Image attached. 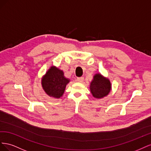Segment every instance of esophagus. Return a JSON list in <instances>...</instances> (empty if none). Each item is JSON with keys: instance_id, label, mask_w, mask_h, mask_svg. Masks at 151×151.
Segmentation results:
<instances>
[{"instance_id": "34e87169", "label": "esophagus", "mask_w": 151, "mask_h": 151, "mask_svg": "<svg viewBox=\"0 0 151 151\" xmlns=\"http://www.w3.org/2000/svg\"><path fill=\"white\" fill-rule=\"evenodd\" d=\"M76 81H77V82H79V83H83V82L84 81V77H77Z\"/></svg>"}]
</instances>
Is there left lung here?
<instances>
[{
	"label": "left lung",
	"instance_id": "1",
	"mask_svg": "<svg viewBox=\"0 0 151 151\" xmlns=\"http://www.w3.org/2000/svg\"><path fill=\"white\" fill-rule=\"evenodd\" d=\"M91 92L96 98H102L106 96L111 90V83L108 79L101 74H96L90 85Z\"/></svg>",
	"mask_w": 151,
	"mask_h": 151
}]
</instances>
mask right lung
I'll list each match as a JSON object with an SVG mask.
<instances>
[{
	"instance_id": "obj_1",
	"label": "right lung",
	"mask_w": 151,
	"mask_h": 151,
	"mask_svg": "<svg viewBox=\"0 0 151 151\" xmlns=\"http://www.w3.org/2000/svg\"><path fill=\"white\" fill-rule=\"evenodd\" d=\"M42 82L43 88L48 96L60 98L64 93L69 80L64 77L62 70L55 67H52L45 75Z\"/></svg>"
}]
</instances>
